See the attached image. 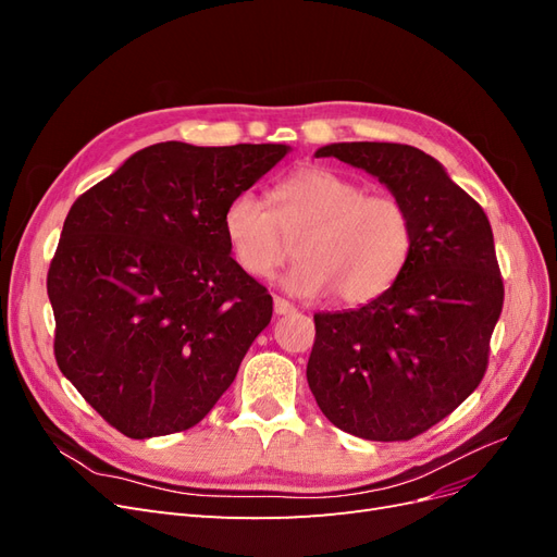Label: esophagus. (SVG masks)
<instances>
[{
	"label": "esophagus",
	"mask_w": 557,
	"mask_h": 557,
	"mask_svg": "<svg viewBox=\"0 0 557 557\" xmlns=\"http://www.w3.org/2000/svg\"><path fill=\"white\" fill-rule=\"evenodd\" d=\"M293 311H295V307L290 305L288 299L274 297V313H276V315H285V313H293Z\"/></svg>",
	"instance_id": "34e87169"
}]
</instances>
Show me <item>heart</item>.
Instances as JSON below:
<instances>
[{
  "instance_id": "heart-1",
  "label": "heart",
  "mask_w": 557,
  "mask_h": 557,
  "mask_svg": "<svg viewBox=\"0 0 557 557\" xmlns=\"http://www.w3.org/2000/svg\"><path fill=\"white\" fill-rule=\"evenodd\" d=\"M274 213L252 193L234 195L223 211V234L246 274L269 278L290 258L299 262L283 288L299 297L334 293L346 307L383 297L407 269L416 230L407 205L391 193H367L356 178L327 166H301L281 178Z\"/></svg>"
}]
</instances>
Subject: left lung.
Returning <instances> with one entry per match:
<instances>
[{
	"instance_id": "8db88e82",
	"label": "left lung",
	"mask_w": 557,
	"mask_h": 557,
	"mask_svg": "<svg viewBox=\"0 0 557 557\" xmlns=\"http://www.w3.org/2000/svg\"><path fill=\"white\" fill-rule=\"evenodd\" d=\"M376 176L413 218L399 281L350 311L315 313L307 381L332 425L369 442H407L476 391L504 305L485 211L432 156L407 144L315 150Z\"/></svg>"
}]
</instances>
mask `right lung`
<instances>
[{
	"mask_svg": "<svg viewBox=\"0 0 557 557\" xmlns=\"http://www.w3.org/2000/svg\"><path fill=\"white\" fill-rule=\"evenodd\" d=\"M288 150L156 144L66 213L46 281L55 360L129 440L197 425L272 320V295L230 256L223 211Z\"/></svg>",
	"mask_w": 557,
	"mask_h": 557,
	"instance_id": "right-lung-1",
	"label": "right lung"
}]
</instances>
